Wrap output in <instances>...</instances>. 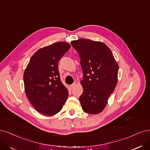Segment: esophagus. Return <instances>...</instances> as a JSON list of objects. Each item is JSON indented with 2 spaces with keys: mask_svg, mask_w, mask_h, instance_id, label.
Wrapping results in <instances>:
<instances>
[{
  "mask_svg": "<svg viewBox=\"0 0 150 150\" xmlns=\"http://www.w3.org/2000/svg\"><path fill=\"white\" fill-rule=\"evenodd\" d=\"M76 86V83H74L73 84H72V85H71V86H70V87H71V89H73L74 87H75V86Z\"/></svg>",
  "mask_w": 150,
  "mask_h": 150,
  "instance_id": "esophagus-1",
  "label": "esophagus"
}]
</instances>
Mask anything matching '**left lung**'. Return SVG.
I'll use <instances>...</instances> for the list:
<instances>
[{
  "label": "left lung",
  "mask_w": 150,
  "mask_h": 150,
  "mask_svg": "<svg viewBox=\"0 0 150 150\" xmlns=\"http://www.w3.org/2000/svg\"><path fill=\"white\" fill-rule=\"evenodd\" d=\"M79 53L83 79L79 100L85 112L98 114L108 103L117 83L118 65L112 51L101 42L80 38L71 42Z\"/></svg>",
  "instance_id": "obj_1"
}]
</instances>
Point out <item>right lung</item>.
I'll use <instances>...</instances> for the list:
<instances>
[{
    "mask_svg": "<svg viewBox=\"0 0 150 150\" xmlns=\"http://www.w3.org/2000/svg\"><path fill=\"white\" fill-rule=\"evenodd\" d=\"M70 46L59 42L40 49L24 71L26 96L33 107L45 116L59 113L68 98V90L60 80L58 62Z\"/></svg>",
    "mask_w": 150,
    "mask_h": 150,
    "instance_id": "1",
    "label": "right lung"
}]
</instances>
